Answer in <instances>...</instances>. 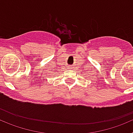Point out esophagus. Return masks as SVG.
I'll list each match as a JSON object with an SVG mask.
<instances>
[{
  "mask_svg": "<svg viewBox=\"0 0 133 133\" xmlns=\"http://www.w3.org/2000/svg\"><path fill=\"white\" fill-rule=\"evenodd\" d=\"M70 67H71V66H70Z\"/></svg>",
  "mask_w": 133,
  "mask_h": 133,
  "instance_id": "34e87169",
  "label": "esophagus"
}]
</instances>
